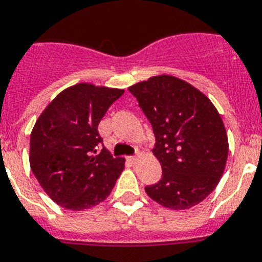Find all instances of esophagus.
<instances>
[{
  "label": "esophagus",
  "mask_w": 262,
  "mask_h": 262,
  "mask_svg": "<svg viewBox=\"0 0 262 262\" xmlns=\"http://www.w3.org/2000/svg\"><path fill=\"white\" fill-rule=\"evenodd\" d=\"M127 161H130L132 164H136L137 162V157L136 156H130V157H127Z\"/></svg>",
  "instance_id": "esophagus-1"
}]
</instances>
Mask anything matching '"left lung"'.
<instances>
[{
	"instance_id": "8db88e82",
	"label": "left lung",
	"mask_w": 262,
	"mask_h": 262,
	"mask_svg": "<svg viewBox=\"0 0 262 262\" xmlns=\"http://www.w3.org/2000/svg\"><path fill=\"white\" fill-rule=\"evenodd\" d=\"M156 136L162 179L145 188L160 205L189 209L205 200L223 177L229 144L216 106L186 81L161 74L129 88Z\"/></svg>"
}]
</instances>
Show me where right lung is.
<instances>
[{
	"label": "right lung",
	"instance_id": "1",
	"mask_svg": "<svg viewBox=\"0 0 262 262\" xmlns=\"http://www.w3.org/2000/svg\"><path fill=\"white\" fill-rule=\"evenodd\" d=\"M124 89L81 82L62 90L45 107L30 135L29 162L41 188L57 205L89 209L111 194L125 168L113 158L98 124Z\"/></svg>",
	"mask_w": 262,
	"mask_h": 262
}]
</instances>
